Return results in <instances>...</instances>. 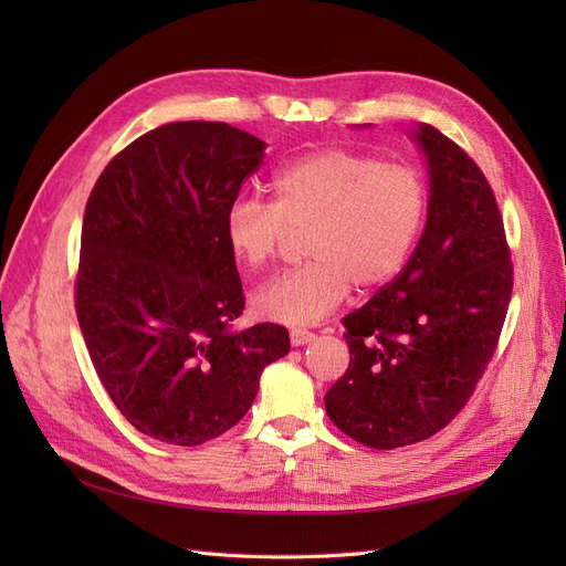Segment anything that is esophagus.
I'll return each mask as SVG.
<instances>
[{
    "mask_svg": "<svg viewBox=\"0 0 566 566\" xmlns=\"http://www.w3.org/2000/svg\"><path fill=\"white\" fill-rule=\"evenodd\" d=\"M316 335L306 328H293L290 331V342H293V347H302V345H310Z\"/></svg>",
    "mask_w": 566,
    "mask_h": 566,
    "instance_id": "esophagus-1",
    "label": "esophagus"
}]
</instances>
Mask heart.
<instances>
[{
	"label": "heart",
	"instance_id": "b5f03b06",
	"mask_svg": "<svg viewBox=\"0 0 566 566\" xmlns=\"http://www.w3.org/2000/svg\"><path fill=\"white\" fill-rule=\"evenodd\" d=\"M273 202L238 198L224 217L227 245L248 269L279 256L306 231L310 262L254 295L264 318L310 325L335 312L352 283L370 290L406 266L422 233L430 191L418 167L347 148H323L287 163L271 179Z\"/></svg>",
	"mask_w": 566,
	"mask_h": 566
}]
</instances>
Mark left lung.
<instances>
[{
  "instance_id": "left-lung-1",
  "label": "left lung",
  "mask_w": 566,
  "mask_h": 566,
  "mask_svg": "<svg viewBox=\"0 0 566 566\" xmlns=\"http://www.w3.org/2000/svg\"><path fill=\"white\" fill-rule=\"evenodd\" d=\"M430 163V208L399 276L342 318L349 368L325 394L328 418L368 449L443 430L499 347L512 295L503 217L479 165L432 125L416 129Z\"/></svg>"
}]
</instances>
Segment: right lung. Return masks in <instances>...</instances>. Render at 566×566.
Here are the masks:
<instances>
[{
  "label": "right lung",
  "instance_id": "right-lung-1",
  "mask_svg": "<svg viewBox=\"0 0 566 566\" xmlns=\"http://www.w3.org/2000/svg\"><path fill=\"white\" fill-rule=\"evenodd\" d=\"M264 142L227 123H167L123 148L84 208L75 312L108 397L136 430L200 447L241 420L264 366L290 352L279 323L243 333L224 217Z\"/></svg>",
  "mask_w": 566,
  "mask_h": 566
}]
</instances>
